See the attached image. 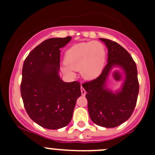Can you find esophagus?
I'll use <instances>...</instances> for the list:
<instances>
[{
	"label": "esophagus",
	"mask_w": 155,
	"mask_h": 155,
	"mask_svg": "<svg viewBox=\"0 0 155 155\" xmlns=\"http://www.w3.org/2000/svg\"><path fill=\"white\" fill-rule=\"evenodd\" d=\"M81 94L82 95H85L86 94V91L84 89V88H83V87H81Z\"/></svg>",
	"instance_id": "1"
}]
</instances>
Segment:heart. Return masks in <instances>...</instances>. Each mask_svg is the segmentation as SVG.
I'll return each mask as SVG.
<instances>
[{
  "instance_id": "heart-1",
  "label": "heart",
  "mask_w": 155,
  "mask_h": 155,
  "mask_svg": "<svg viewBox=\"0 0 155 155\" xmlns=\"http://www.w3.org/2000/svg\"><path fill=\"white\" fill-rule=\"evenodd\" d=\"M105 60V50L101 42H81L66 51L63 70L66 73L72 74L74 70L80 69L83 78L92 79L98 76Z\"/></svg>"
}]
</instances>
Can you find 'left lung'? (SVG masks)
<instances>
[{"mask_svg":"<svg viewBox=\"0 0 155 155\" xmlns=\"http://www.w3.org/2000/svg\"><path fill=\"white\" fill-rule=\"evenodd\" d=\"M108 49V63L97 78L82 84L86 91L87 109L94 124L113 128L127 121L134 112L139 92L136 63L123 46L114 41L100 39ZM113 66L126 75L122 88L116 93L106 88V79Z\"/></svg>","mask_w":155,"mask_h":155,"instance_id":"8db88e82","label":"left lung"}]
</instances>
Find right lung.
<instances>
[{
	"instance_id": "1",
	"label": "right lung",
	"mask_w": 155,
	"mask_h": 155,
	"mask_svg": "<svg viewBox=\"0 0 155 155\" xmlns=\"http://www.w3.org/2000/svg\"><path fill=\"white\" fill-rule=\"evenodd\" d=\"M71 37L51 38L41 42L25 60L21 94L28 116L41 127H66L81 96L78 81L64 82L59 76L61 50Z\"/></svg>"
}]
</instances>
